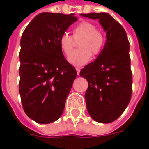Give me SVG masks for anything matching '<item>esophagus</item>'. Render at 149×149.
<instances>
[{
	"mask_svg": "<svg viewBox=\"0 0 149 149\" xmlns=\"http://www.w3.org/2000/svg\"><path fill=\"white\" fill-rule=\"evenodd\" d=\"M76 70H77V75L80 74V72H81V68H76Z\"/></svg>",
	"mask_w": 149,
	"mask_h": 149,
	"instance_id": "1",
	"label": "esophagus"
}]
</instances>
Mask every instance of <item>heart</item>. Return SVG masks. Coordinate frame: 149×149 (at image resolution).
<instances>
[{"label": "heart", "instance_id": "obj_1", "mask_svg": "<svg viewBox=\"0 0 149 149\" xmlns=\"http://www.w3.org/2000/svg\"><path fill=\"white\" fill-rule=\"evenodd\" d=\"M78 42L79 50L68 56V61L75 66H83L89 62L92 56L100 54L105 44V36L91 21H83L72 29V35L62 34L59 38V45L62 52L68 56L74 47V40Z\"/></svg>", "mask_w": 149, "mask_h": 149}]
</instances>
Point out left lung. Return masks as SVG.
Here are the masks:
<instances>
[{"instance_id":"8db88e82","label":"left lung","mask_w":149,"mask_h":149,"mask_svg":"<svg viewBox=\"0 0 149 149\" xmlns=\"http://www.w3.org/2000/svg\"><path fill=\"white\" fill-rule=\"evenodd\" d=\"M99 20L106 32V42L97 58L84 66L80 75L88 87L85 93L88 112L95 121L111 123L121 115L132 97L129 42L121 24L106 13L81 14Z\"/></svg>"}]
</instances>
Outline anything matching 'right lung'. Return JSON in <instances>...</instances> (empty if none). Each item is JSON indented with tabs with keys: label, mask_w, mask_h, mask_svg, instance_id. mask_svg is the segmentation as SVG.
<instances>
[{
	"label": "right lung",
	"mask_w": 149,
	"mask_h": 149,
	"mask_svg": "<svg viewBox=\"0 0 149 149\" xmlns=\"http://www.w3.org/2000/svg\"><path fill=\"white\" fill-rule=\"evenodd\" d=\"M77 21L73 13H40L21 39L19 70L23 109L39 124L57 120L77 77L76 68L64 56L59 38Z\"/></svg>",
	"instance_id": "1"
}]
</instances>
